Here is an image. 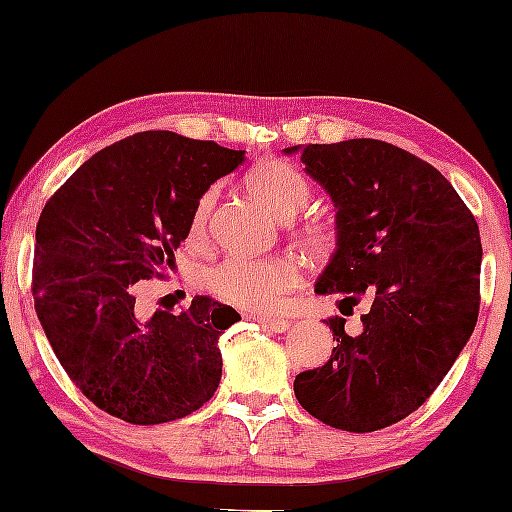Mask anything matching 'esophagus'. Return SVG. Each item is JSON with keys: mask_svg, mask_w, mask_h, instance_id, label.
<instances>
[{"mask_svg": "<svg viewBox=\"0 0 512 512\" xmlns=\"http://www.w3.org/2000/svg\"><path fill=\"white\" fill-rule=\"evenodd\" d=\"M258 324H261L265 331H272V333H284L286 328L291 326L289 319L284 317H258Z\"/></svg>", "mask_w": 512, "mask_h": 512, "instance_id": "esophagus-1", "label": "esophagus"}]
</instances>
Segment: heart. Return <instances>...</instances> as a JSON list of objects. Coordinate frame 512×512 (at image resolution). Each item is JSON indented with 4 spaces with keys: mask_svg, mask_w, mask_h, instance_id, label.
I'll return each instance as SVG.
<instances>
[{
    "mask_svg": "<svg viewBox=\"0 0 512 512\" xmlns=\"http://www.w3.org/2000/svg\"><path fill=\"white\" fill-rule=\"evenodd\" d=\"M247 186L254 198L277 219H291L310 200V181L305 174L284 160H263L247 174ZM214 205V191L200 195L195 202L191 228L202 233ZM296 235L312 251H324L331 244V230L324 223L305 221ZM300 284V265L293 258H251L228 256L202 275V286L226 303L247 312H272Z\"/></svg>",
    "mask_w": 512,
    "mask_h": 512,
    "instance_id": "heart-1",
    "label": "heart"
}]
</instances>
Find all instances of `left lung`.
Returning <instances> with one entry per match:
<instances>
[{
    "instance_id": "left-lung-1",
    "label": "left lung",
    "mask_w": 512,
    "mask_h": 512,
    "mask_svg": "<svg viewBox=\"0 0 512 512\" xmlns=\"http://www.w3.org/2000/svg\"><path fill=\"white\" fill-rule=\"evenodd\" d=\"M305 172L338 207V249L319 296L340 312L368 300L361 333L326 319L335 347L321 368L296 375L298 403L333 429L370 433L426 403L464 345L480 310V230L436 167L380 139L307 144Z\"/></svg>"
}]
</instances>
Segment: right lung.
Here are the masks:
<instances>
[{
    "mask_svg": "<svg viewBox=\"0 0 512 512\" xmlns=\"http://www.w3.org/2000/svg\"><path fill=\"white\" fill-rule=\"evenodd\" d=\"M244 151L146 130L97 151L37 223L34 310L60 366L97 408L128 424L191 415L221 380L219 335L240 321L195 296L181 314L142 317V279L165 277L188 237L195 202Z\"/></svg>",
    "mask_w": 512,
    "mask_h": 512,
    "instance_id": "right-lung-1",
    "label": "right lung"
}]
</instances>
